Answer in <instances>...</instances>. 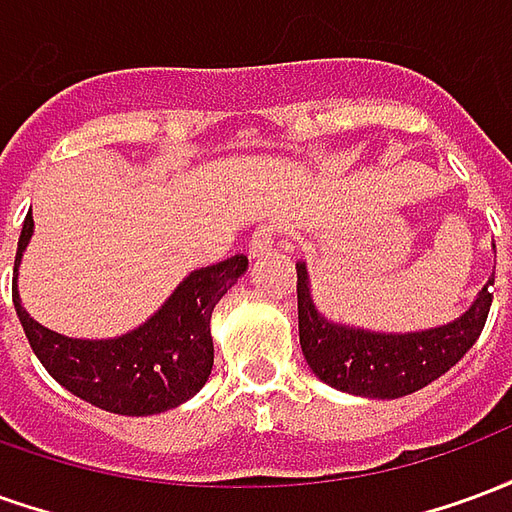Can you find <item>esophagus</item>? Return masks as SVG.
<instances>
[{"mask_svg": "<svg viewBox=\"0 0 512 512\" xmlns=\"http://www.w3.org/2000/svg\"><path fill=\"white\" fill-rule=\"evenodd\" d=\"M274 238H277V227H274V224L257 227L255 233H252V241H249V255L260 257L263 252H268V249L274 246Z\"/></svg>", "mask_w": 512, "mask_h": 512, "instance_id": "obj_1", "label": "esophagus"}]
</instances>
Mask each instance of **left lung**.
I'll list each match as a JSON object with an SVG mask.
<instances>
[{"label":"left lung","instance_id":"obj_1","mask_svg":"<svg viewBox=\"0 0 512 512\" xmlns=\"http://www.w3.org/2000/svg\"><path fill=\"white\" fill-rule=\"evenodd\" d=\"M296 274H299V285H296L299 340L312 373L323 384L340 392L378 397V400L411 395L444 376L455 362H461L463 354L477 343L483 332L494 301L491 293L494 277H491L472 307L447 326L411 334L365 332V329L326 321L312 304L307 266L296 263Z\"/></svg>","mask_w":512,"mask_h":512}]
</instances>
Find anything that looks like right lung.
<instances>
[{
	"instance_id": "add662e5",
	"label": "right lung",
	"mask_w": 512,
	"mask_h": 512,
	"mask_svg": "<svg viewBox=\"0 0 512 512\" xmlns=\"http://www.w3.org/2000/svg\"><path fill=\"white\" fill-rule=\"evenodd\" d=\"M32 227V213H27L13 266V304L49 376L87 403L126 417L161 414L197 395L213 367V307L241 279L249 260L233 255L216 266L191 271L161 310L134 332L115 340H73L29 318L18 299V263Z\"/></svg>"
}]
</instances>
